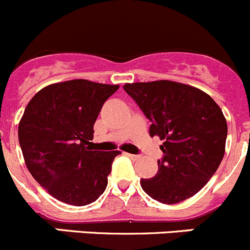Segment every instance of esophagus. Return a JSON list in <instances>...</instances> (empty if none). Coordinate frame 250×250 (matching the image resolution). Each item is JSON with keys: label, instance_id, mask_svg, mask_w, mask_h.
Instances as JSON below:
<instances>
[{"label": "esophagus", "instance_id": "34e87169", "mask_svg": "<svg viewBox=\"0 0 250 250\" xmlns=\"http://www.w3.org/2000/svg\"><path fill=\"white\" fill-rule=\"evenodd\" d=\"M125 155H127V157L130 158V159H132V160H136V159H138V158H140V155L131 154V153H125Z\"/></svg>", "mask_w": 250, "mask_h": 250}]
</instances>
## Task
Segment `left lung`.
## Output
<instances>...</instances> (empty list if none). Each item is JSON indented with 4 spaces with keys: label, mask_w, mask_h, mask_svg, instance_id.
I'll return each instance as SVG.
<instances>
[{
    "label": "left lung",
    "mask_w": 250,
    "mask_h": 250,
    "mask_svg": "<svg viewBox=\"0 0 250 250\" xmlns=\"http://www.w3.org/2000/svg\"><path fill=\"white\" fill-rule=\"evenodd\" d=\"M124 90L152 122L150 137L164 141L154 177L141 180L155 201L176 204L198 193L225 154L226 118L199 88L170 80L125 83Z\"/></svg>",
    "instance_id": "1"
}]
</instances>
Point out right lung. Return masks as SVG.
<instances>
[{
	"label": "right lung",
	"mask_w": 250,
	"mask_h": 250,
	"mask_svg": "<svg viewBox=\"0 0 250 250\" xmlns=\"http://www.w3.org/2000/svg\"><path fill=\"white\" fill-rule=\"evenodd\" d=\"M119 85L85 79L56 83L26 105L18 137L34 179L63 203L83 207L104 192L119 150H92L93 125L103 103Z\"/></svg>",
	"instance_id": "right-lung-1"
}]
</instances>
